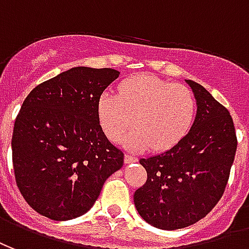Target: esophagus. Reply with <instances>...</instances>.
Masks as SVG:
<instances>
[{"label":"esophagus","mask_w":249,"mask_h":249,"mask_svg":"<svg viewBox=\"0 0 249 249\" xmlns=\"http://www.w3.org/2000/svg\"><path fill=\"white\" fill-rule=\"evenodd\" d=\"M138 159L135 157H132V155H130V154H126L124 155V163L126 164H130V163H134V162H137Z\"/></svg>","instance_id":"esophagus-1"}]
</instances>
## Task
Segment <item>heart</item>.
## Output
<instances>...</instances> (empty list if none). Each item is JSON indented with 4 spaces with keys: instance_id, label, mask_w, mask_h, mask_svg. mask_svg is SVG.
<instances>
[{
    "instance_id": "b5f03b06",
    "label": "heart",
    "mask_w": 249,
    "mask_h": 249,
    "mask_svg": "<svg viewBox=\"0 0 249 249\" xmlns=\"http://www.w3.org/2000/svg\"><path fill=\"white\" fill-rule=\"evenodd\" d=\"M196 98L186 86L154 75H135L119 85L118 94L98 98L99 124L111 141L121 139L130 150L167 151L182 142L196 118Z\"/></svg>"
}]
</instances>
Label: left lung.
<instances>
[{
	"label": "left lung",
	"instance_id": "1",
	"mask_svg": "<svg viewBox=\"0 0 249 249\" xmlns=\"http://www.w3.org/2000/svg\"><path fill=\"white\" fill-rule=\"evenodd\" d=\"M196 98V118L182 142L139 162L147 180L134 194L148 224L174 231L196 223L220 200L237 139L230 112L199 83L186 79Z\"/></svg>",
	"mask_w": 249,
	"mask_h": 249
}]
</instances>
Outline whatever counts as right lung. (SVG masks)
<instances>
[{"label": "right lung", "mask_w": 249, "mask_h": 249, "mask_svg": "<svg viewBox=\"0 0 249 249\" xmlns=\"http://www.w3.org/2000/svg\"><path fill=\"white\" fill-rule=\"evenodd\" d=\"M119 77L114 69L78 66L34 87L12 138L16 182L28 204L52 220L86 213L123 152L102 131L98 98Z\"/></svg>", "instance_id": "right-lung-1"}]
</instances>
